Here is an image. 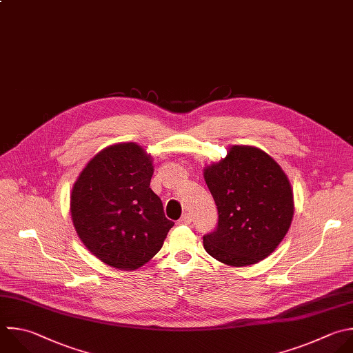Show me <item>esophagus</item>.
Wrapping results in <instances>:
<instances>
[{
	"label": "esophagus",
	"mask_w": 353,
	"mask_h": 353,
	"mask_svg": "<svg viewBox=\"0 0 353 353\" xmlns=\"http://www.w3.org/2000/svg\"><path fill=\"white\" fill-rule=\"evenodd\" d=\"M179 221H180L181 224H190V223L192 221V216H191L190 213H184Z\"/></svg>",
	"instance_id": "obj_1"
}]
</instances>
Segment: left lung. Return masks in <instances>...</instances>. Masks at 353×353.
I'll use <instances>...</instances> for the list:
<instances>
[{
    "label": "left lung",
    "mask_w": 353,
    "mask_h": 353,
    "mask_svg": "<svg viewBox=\"0 0 353 353\" xmlns=\"http://www.w3.org/2000/svg\"><path fill=\"white\" fill-rule=\"evenodd\" d=\"M219 212L203 236L205 251L228 266H250L283 241L294 217V192L281 166L265 151L232 145L225 158L203 169Z\"/></svg>",
    "instance_id": "8db88e82"
}]
</instances>
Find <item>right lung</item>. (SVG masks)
<instances>
[{
    "label": "right lung",
    "mask_w": 353,
    "mask_h": 353,
    "mask_svg": "<svg viewBox=\"0 0 353 353\" xmlns=\"http://www.w3.org/2000/svg\"><path fill=\"white\" fill-rule=\"evenodd\" d=\"M152 174V157L136 143H121L99 151L73 184L70 214L77 236L110 268L144 266L174 225L150 187Z\"/></svg>",
    "instance_id": "right-lung-1"
}]
</instances>
